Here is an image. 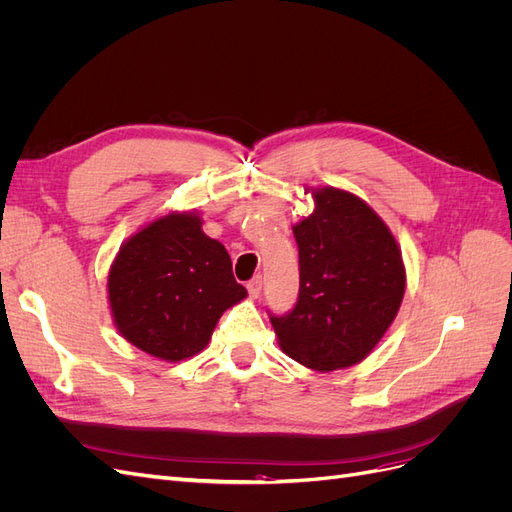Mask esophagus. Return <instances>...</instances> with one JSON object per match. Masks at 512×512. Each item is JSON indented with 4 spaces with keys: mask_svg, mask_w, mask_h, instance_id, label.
<instances>
[{
    "mask_svg": "<svg viewBox=\"0 0 512 512\" xmlns=\"http://www.w3.org/2000/svg\"><path fill=\"white\" fill-rule=\"evenodd\" d=\"M260 290H262V277H260V275H258V277H254V280L247 282V292H250V297H252V299H256V297H258Z\"/></svg>",
    "mask_w": 512,
    "mask_h": 512,
    "instance_id": "esophagus-1",
    "label": "esophagus"
}]
</instances>
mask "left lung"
Instances as JSON below:
<instances>
[{"label":"left lung","instance_id":"left-lung-1","mask_svg":"<svg viewBox=\"0 0 512 512\" xmlns=\"http://www.w3.org/2000/svg\"><path fill=\"white\" fill-rule=\"evenodd\" d=\"M314 211L292 226L299 299L271 324L280 348L316 371L361 363L395 320L406 290L399 245L376 211L335 188L312 190Z\"/></svg>","mask_w":512,"mask_h":512}]
</instances>
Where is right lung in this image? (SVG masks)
Wrapping results in <instances>:
<instances>
[{
    "instance_id": "obj_1",
    "label": "right lung",
    "mask_w": 512,
    "mask_h": 512,
    "mask_svg": "<svg viewBox=\"0 0 512 512\" xmlns=\"http://www.w3.org/2000/svg\"><path fill=\"white\" fill-rule=\"evenodd\" d=\"M200 226L194 213H168L123 243L108 271L115 327L162 361L203 350L220 316L247 294L226 247Z\"/></svg>"
}]
</instances>
